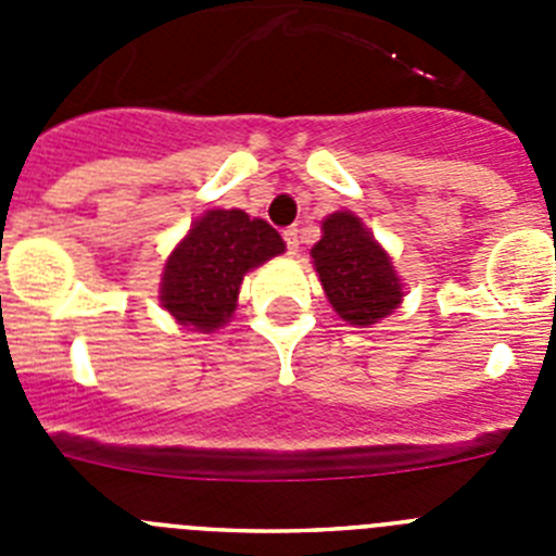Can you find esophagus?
<instances>
[{
    "label": "esophagus",
    "mask_w": 556,
    "mask_h": 556,
    "mask_svg": "<svg viewBox=\"0 0 556 556\" xmlns=\"http://www.w3.org/2000/svg\"><path fill=\"white\" fill-rule=\"evenodd\" d=\"M283 242H287L289 255H298V228L283 230Z\"/></svg>",
    "instance_id": "1"
}]
</instances>
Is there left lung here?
<instances>
[{
	"label": "left lung",
	"instance_id": "left-lung-1",
	"mask_svg": "<svg viewBox=\"0 0 556 556\" xmlns=\"http://www.w3.org/2000/svg\"><path fill=\"white\" fill-rule=\"evenodd\" d=\"M312 264L331 308L351 326H376L404 303V283L392 255L353 211H333L323 219Z\"/></svg>",
	"mask_w": 556,
	"mask_h": 556
}]
</instances>
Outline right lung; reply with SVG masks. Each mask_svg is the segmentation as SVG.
I'll list each match as a JSON object with an SVG mask.
<instances>
[{
    "instance_id": "right-lung-1",
    "label": "right lung",
    "mask_w": 556,
    "mask_h": 556,
    "mask_svg": "<svg viewBox=\"0 0 556 556\" xmlns=\"http://www.w3.org/2000/svg\"><path fill=\"white\" fill-rule=\"evenodd\" d=\"M287 250L281 233L242 208H211L166 255L159 301L178 326L214 333L228 326L244 275Z\"/></svg>"
}]
</instances>
